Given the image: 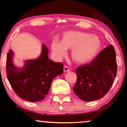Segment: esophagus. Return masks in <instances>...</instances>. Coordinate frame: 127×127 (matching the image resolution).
I'll return each mask as SVG.
<instances>
[{
  "label": "esophagus",
  "mask_w": 127,
  "mask_h": 127,
  "mask_svg": "<svg viewBox=\"0 0 127 127\" xmlns=\"http://www.w3.org/2000/svg\"><path fill=\"white\" fill-rule=\"evenodd\" d=\"M69 70H70V69L69 68L68 66H64V72H69Z\"/></svg>",
  "instance_id": "obj_1"
}]
</instances>
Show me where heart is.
<instances>
[{"label":"heart","instance_id":"heart-1","mask_svg":"<svg viewBox=\"0 0 127 127\" xmlns=\"http://www.w3.org/2000/svg\"><path fill=\"white\" fill-rule=\"evenodd\" d=\"M97 36L82 32L69 31L64 34L62 42L53 41L51 49L57 59H61L66 53V49L72 48L71 57L74 62L85 63L94 58L101 48Z\"/></svg>","mask_w":127,"mask_h":127}]
</instances>
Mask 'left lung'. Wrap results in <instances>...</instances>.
<instances>
[{
    "mask_svg": "<svg viewBox=\"0 0 127 127\" xmlns=\"http://www.w3.org/2000/svg\"><path fill=\"white\" fill-rule=\"evenodd\" d=\"M117 72L116 53L110 45L103 49L91 63L76 69L77 82L73 90L85 101L100 99L110 89Z\"/></svg>",
    "mask_w": 127,
    "mask_h": 127,
    "instance_id": "left-lung-1",
    "label": "left lung"
}]
</instances>
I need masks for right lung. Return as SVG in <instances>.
Instances as JSON below:
<instances>
[{"instance_id":"add662e5","label":"right lung","mask_w":127,"mask_h":127,"mask_svg":"<svg viewBox=\"0 0 127 127\" xmlns=\"http://www.w3.org/2000/svg\"><path fill=\"white\" fill-rule=\"evenodd\" d=\"M49 50L42 45L41 54L37 59L28 60L22 68L13 63V52L7 53L6 72L8 81L20 98L31 102L44 100L48 95L55 77L63 73V64L56 63L48 58Z\"/></svg>"}]
</instances>
